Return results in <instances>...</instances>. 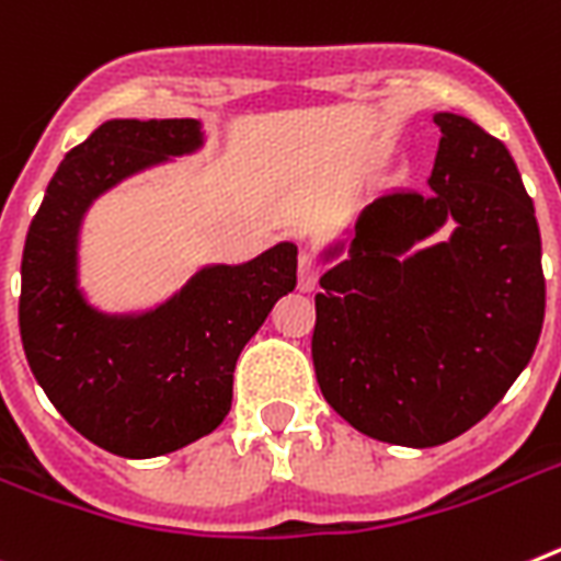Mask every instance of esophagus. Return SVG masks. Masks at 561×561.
Returning <instances> with one entry per match:
<instances>
[{
    "instance_id": "1",
    "label": "esophagus",
    "mask_w": 561,
    "mask_h": 561,
    "mask_svg": "<svg viewBox=\"0 0 561 561\" xmlns=\"http://www.w3.org/2000/svg\"><path fill=\"white\" fill-rule=\"evenodd\" d=\"M319 276H322V262H319L313 253L305 251L302 256H299V290L310 294V290L317 288Z\"/></svg>"
}]
</instances>
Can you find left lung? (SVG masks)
<instances>
[{
    "label": "left lung",
    "instance_id": "obj_1",
    "mask_svg": "<svg viewBox=\"0 0 561 561\" xmlns=\"http://www.w3.org/2000/svg\"><path fill=\"white\" fill-rule=\"evenodd\" d=\"M427 191H390L322 273L313 368L322 397L370 439L433 448L493 411L542 333L534 199L496 136L436 113ZM442 224L445 243L412 251ZM345 242L322 253L333 259Z\"/></svg>",
    "mask_w": 561,
    "mask_h": 561
}]
</instances>
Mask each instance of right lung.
I'll return each mask as SVG.
<instances>
[{"instance_id":"1","label":"right lung","mask_w":561,"mask_h":561,"mask_svg":"<svg viewBox=\"0 0 561 561\" xmlns=\"http://www.w3.org/2000/svg\"><path fill=\"white\" fill-rule=\"evenodd\" d=\"M205 145L199 119H111L70 150L22 253L19 331L54 408L125 459L171 454L222 425L233 368L279 296L296 288V244L242 265H205L142 313H105L79 288V233L93 202L153 164Z\"/></svg>"}]
</instances>
